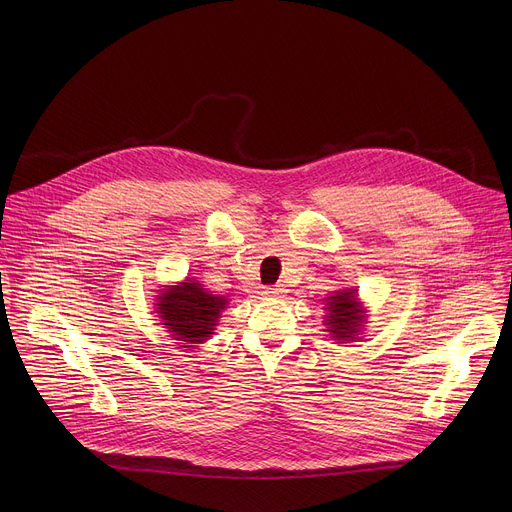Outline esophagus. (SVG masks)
<instances>
[{
    "mask_svg": "<svg viewBox=\"0 0 512 512\" xmlns=\"http://www.w3.org/2000/svg\"><path fill=\"white\" fill-rule=\"evenodd\" d=\"M283 294H285L283 285H271V287L263 289V296L265 298H283Z\"/></svg>",
    "mask_w": 512,
    "mask_h": 512,
    "instance_id": "obj_1",
    "label": "esophagus"
}]
</instances>
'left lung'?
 Listing matches in <instances>:
<instances>
[{
    "label": "left lung",
    "instance_id": "obj_1",
    "mask_svg": "<svg viewBox=\"0 0 512 512\" xmlns=\"http://www.w3.org/2000/svg\"><path fill=\"white\" fill-rule=\"evenodd\" d=\"M326 310L330 312L326 324L330 326V332L334 334V338H338V340L354 338L360 322L364 320L362 310L356 302V289L338 291L336 296H332L328 300Z\"/></svg>",
    "mask_w": 512,
    "mask_h": 512
}]
</instances>
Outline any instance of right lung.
I'll return each instance as SVG.
<instances>
[{
    "label": "right lung",
    "instance_id": "add662e5",
    "mask_svg": "<svg viewBox=\"0 0 512 512\" xmlns=\"http://www.w3.org/2000/svg\"><path fill=\"white\" fill-rule=\"evenodd\" d=\"M158 300L162 324L170 328L176 340L186 344L204 342L221 318L218 314L227 306L225 298L208 294L200 283H190V279L166 289Z\"/></svg>",
    "mask_w": 512,
    "mask_h": 512
}]
</instances>
